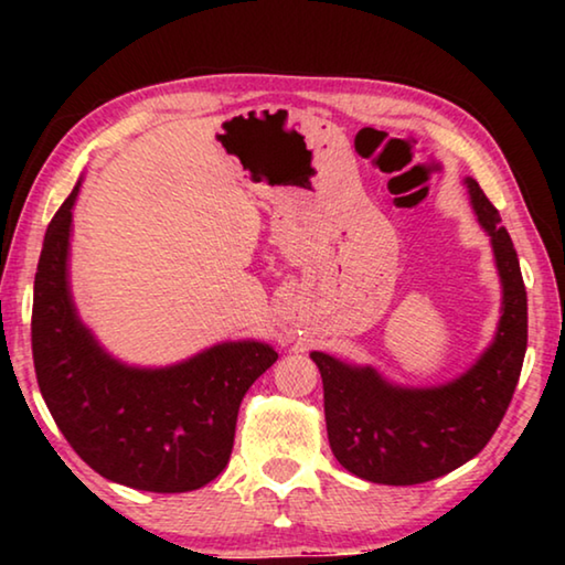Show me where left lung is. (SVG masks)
Masks as SVG:
<instances>
[{
    "mask_svg": "<svg viewBox=\"0 0 565 565\" xmlns=\"http://www.w3.org/2000/svg\"><path fill=\"white\" fill-rule=\"evenodd\" d=\"M473 212L491 236L503 286L501 321L481 359L451 384L401 388L371 366L313 351L323 381L327 431L337 461L371 483L414 486L451 473L491 441L519 384L529 343V301L519 254L499 209L466 179Z\"/></svg>",
    "mask_w": 565,
    "mask_h": 565,
    "instance_id": "obj_1",
    "label": "left lung"
}]
</instances>
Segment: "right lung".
Wrapping results in <instances>:
<instances>
[{
  "mask_svg": "<svg viewBox=\"0 0 565 565\" xmlns=\"http://www.w3.org/2000/svg\"><path fill=\"white\" fill-rule=\"evenodd\" d=\"M44 234L34 276L36 384L66 441L99 476L154 493L196 491L224 471L248 386L279 359L269 343L226 341L167 369H134L76 317L66 256L72 206Z\"/></svg>",
  "mask_w": 565,
  "mask_h": 565,
  "instance_id": "1",
  "label": "right lung"
}]
</instances>
